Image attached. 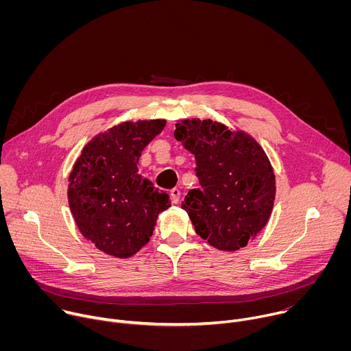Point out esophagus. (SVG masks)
<instances>
[{
	"instance_id": "obj_1",
	"label": "esophagus",
	"mask_w": 351,
	"mask_h": 351,
	"mask_svg": "<svg viewBox=\"0 0 351 351\" xmlns=\"http://www.w3.org/2000/svg\"><path fill=\"white\" fill-rule=\"evenodd\" d=\"M171 197H172V203L178 204L179 198H180V190L179 189H172L171 190Z\"/></svg>"
}]
</instances>
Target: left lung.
<instances>
[{
  "mask_svg": "<svg viewBox=\"0 0 351 351\" xmlns=\"http://www.w3.org/2000/svg\"><path fill=\"white\" fill-rule=\"evenodd\" d=\"M175 138L195 158L199 189L182 208L195 233L221 252H237L271 218L275 173L261 144L248 133L213 119H182Z\"/></svg>",
  "mask_w": 351,
  "mask_h": 351,
  "instance_id": "left-lung-1",
  "label": "left lung"
}]
</instances>
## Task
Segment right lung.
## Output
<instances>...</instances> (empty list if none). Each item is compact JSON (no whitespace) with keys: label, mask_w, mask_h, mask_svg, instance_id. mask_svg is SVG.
Listing matches in <instances>:
<instances>
[{"label":"right lung","mask_w":351,"mask_h":351,"mask_svg":"<svg viewBox=\"0 0 351 351\" xmlns=\"http://www.w3.org/2000/svg\"><path fill=\"white\" fill-rule=\"evenodd\" d=\"M165 125V119L122 122L94 136L77 157L68 179V203L80 233L99 252L130 258L171 207L169 195L137 168L144 147Z\"/></svg>","instance_id":"right-lung-1"}]
</instances>
